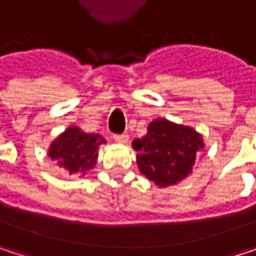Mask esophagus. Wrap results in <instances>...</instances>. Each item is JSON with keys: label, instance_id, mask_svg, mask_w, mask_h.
Returning <instances> with one entry per match:
<instances>
[{"label": "esophagus", "instance_id": "1", "mask_svg": "<svg viewBox=\"0 0 256 256\" xmlns=\"http://www.w3.org/2000/svg\"><path fill=\"white\" fill-rule=\"evenodd\" d=\"M114 139L120 144H128V134L126 133H122V134H114Z\"/></svg>", "mask_w": 256, "mask_h": 256}]
</instances>
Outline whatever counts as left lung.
<instances>
[{
	"instance_id": "8db88e82",
	"label": "left lung",
	"mask_w": 256,
	"mask_h": 256,
	"mask_svg": "<svg viewBox=\"0 0 256 256\" xmlns=\"http://www.w3.org/2000/svg\"><path fill=\"white\" fill-rule=\"evenodd\" d=\"M203 146L200 133L166 118L151 122L146 134L133 140L140 174L158 186H170L186 178Z\"/></svg>"
}]
</instances>
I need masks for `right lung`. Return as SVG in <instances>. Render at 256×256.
Listing matches in <instances>:
<instances>
[{
  "mask_svg": "<svg viewBox=\"0 0 256 256\" xmlns=\"http://www.w3.org/2000/svg\"><path fill=\"white\" fill-rule=\"evenodd\" d=\"M100 144H105L100 134L86 133L77 126H71L50 144L48 157L71 175L80 174L84 176L96 164Z\"/></svg>",
  "mask_w": 256,
  "mask_h": 256,
  "instance_id": "right-lung-1",
  "label": "right lung"
}]
</instances>
